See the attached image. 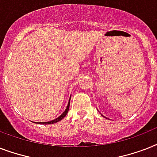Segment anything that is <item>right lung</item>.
<instances>
[{
	"label": "right lung",
	"instance_id": "add662e5",
	"mask_svg": "<svg viewBox=\"0 0 157 157\" xmlns=\"http://www.w3.org/2000/svg\"><path fill=\"white\" fill-rule=\"evenodd\" d=\"M69 106H70V100H69V103L68 104H67V107L66 110L64 111L63 113L60 116V117H59L58 118H56V119L53 120V121H48V122H40V124H54V123H56V122L59 121H61L62 119H63L64 117H66V115L67 114V112H68V110H69Z\"/></svg>",
	"mask_w": 157,
	"mask_h": 157
}]
</instances>
